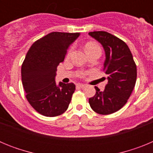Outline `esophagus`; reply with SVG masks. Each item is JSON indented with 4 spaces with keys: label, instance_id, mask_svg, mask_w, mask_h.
<instances>
[{
    "label": "esophagus",
    "instance_id": "obj_1",
    "mask_svg": "<svg viewBox=\"0 0 153 153\" xmlns=\"http://www.w3.org/2000/svg\"><path fill=\"white\" fill-rule=\"evenodd\" d=\"M76 86L79 87V88H84L85 86H86V84H83V83H77Z\"/></svg>",
    "mask_w": 153,
    "mask_h": 153
}]
</instances>
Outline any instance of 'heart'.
Segmentation results:
<instances>
[{
  "mask_svg": "<svg viewBox=\"0 0 153 153\" xmlns=\"http://www.w3.org/2000/svg\"><path fill=\"white\" fill-rule=\"evenodd\" d=\"M85 49H86V53H87L93 49H100V47H99L98 44H97L94 42H88L85 45ZM71 52H72V49H70V51H68V53H67V56H70ZM82 75H83V74H82Z\"/></svg>",
  "mask_w": 153,
  "mask_h": 153,
  "instance_id": "obj_1",
  "label": "heart"
}]
</instances>
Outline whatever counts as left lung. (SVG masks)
I'll return each instance as SVG.
<instances>
[{
  "instance_id": "8db88e82",
  "label": "left lung",
  "mask_w": 153,
  "mask_h": 153,
  "mask_svg": "<svg viewBox=\"0 0 153 153\" xmlns=\"http://www.w3.org/2000/svg\"><path fill=\"white\" fill-rule=\"evenodd\" d=\"M89 35L103 47V70L108 76L105 90L100 91L95 86L96 94L89 99V103L99 114H111L121 109L130 97L137 76L136 65L129 47L122 40L106 31H93Z\"/></svg>"
}]
</instances>
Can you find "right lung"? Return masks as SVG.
Returning <instances> with one entry per match:
<instances>
[{"label":"right lung","mask_w":153,"mask_h":153,"mask_svg":"<svg viewBox=\"0 0 153 153\" xmlns=\"http://www.w3.org/2000/svg\"><path fill=\"white\" fill-rule=\"evenodd\" d=\"M79 33L52 32L35 41L27 53L21 79L26 98L40 114L53 117L67 109L76 89L73 83L56 85V67Z\"/></svg>","instance_id":"add662e5"}]
</instances>
